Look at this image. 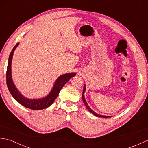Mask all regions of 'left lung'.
Returning a JSON list of instances; mask_svg holds the SVG:
<instances>
[{
	"instance_id": "left-lung-1",
	"label": "left lung",
	"mask_w": 148,
	"mask_h": 148,
	"mask_svg": "<svg viewBox=\"0 0 148 148\" xmlns=\"http://www.w3.org/2000/svg\"><path fill=\"white\" fill-rule=\"evenodd\" d=\"M85 90H86V87H85V85L84 86V88H83V94H82V97H83V102H84V104H85V106H86V107L87 108V109H88V111L89 112H90L91 113H92V114H93V115H95V116H97V117H100V118H109L110 116H102V115H99V114H97L96 112H94L92 109H91V108H90V107L88 106V103H86V100H85V99H84V92H85Z\"/></svg>"
}]
</instances>
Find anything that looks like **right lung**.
Masks as SVG:
<instances>
[{"label": "right lung", "mask_w": 148, "mask_h": 148, "mask_svg": "<svg viewBox=\"0 0 148 148\" xmlns=\"http://www.w3.org/2000/svg\"><path fill=\"white\" fill-rule=\"evenodd\" d=\"M19 43H17L16 45L12 49L10 55H9V60H8V64L7 67V72H6V83H7V86L9 89V92L11 93L12 96L13 98L16 100L17 102L23 106L25 108H29L33 110H41L43 109H45L48 108L49 106H51L55 100L58 97V94L60 92L61 89L64 86L65 83L67 81L76 76V73H69L62 75V76H60L57 80L56 81L55 84L53 88V90H51V93L49 95L43 98L42 99H35V100H31L27 99L24 97L21 94L18 92L16 88L15 87L14 84L12 81L11 77V62H12V55L16 48L18 46Z\"/></svg>", "instance_id": "obj_1"}]
</instances>
